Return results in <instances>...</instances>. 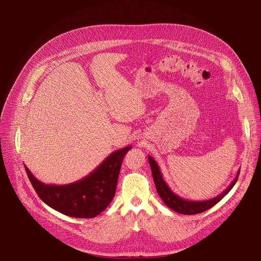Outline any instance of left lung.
I'll use <instances>...</instances> for the list:
<instances>
[{"label": "left lung", "instance_id": "1", "mask_svg": "<svg viewBox=\"0 0 261 261\" xmlns=\"http://www.w3.org/2000/svg\"><path fill=\"white\" fill-rule=\"evenodd\" d=\"M148 161H149L150 167H151L153 181H154L159 196L161 197V199L164 201V203H165L169 208H171L172 211H174L176 213L183 214V215H196V214H200L202 212H205V211L212 208L214 205H216L219 201H221L223 199V197L226 196L230 191V189L234 187V185L236 184V182L238 180V175L240 172V170H238L234 181L229 184V186L225 190H223L222 194L218 195L217 197L210 199V200L189 201V200L183 199L177 195H175L173 191L169 188V186L163 179V175H162V172L160 170L158 163L154 161V159L152 156L149 155Z\"/></svg>", "mask_w": 261, "mask_h": 261}]
</instances>
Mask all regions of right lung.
<instances>
[{"instance_id":"obj_1","label":"right lung","mask_w":261,"mask_h":261,"mask_svg":"<svg viewBox=\"0 0 261 261\" xmlns=\"http://www.w3.org/2000/svg\"><path fill=\"white\" fill-rule=\"evenodd\" d=\"M129 149L127 146L113 151L84 179L66 185L44 184L24 167L36 193L49 207L74 218H94L113 200L121 163Z\"/></svg>"}]
</instances>
